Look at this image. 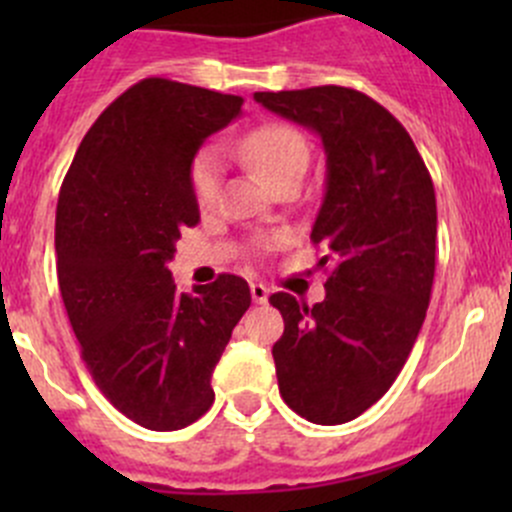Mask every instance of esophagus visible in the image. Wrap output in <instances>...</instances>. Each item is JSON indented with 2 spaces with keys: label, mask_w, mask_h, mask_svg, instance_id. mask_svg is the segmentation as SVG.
I'll list each match as a JSON object with an SVG mask.
<instances>
[{
  "label": "esophagus",
  "mask_w": 512,
  "mask_h": 512,
  "mask_svg": "<svg viewBox=\"0 0 512 512\" xmlns=\"http://www.w3.org/2000/svg\"><path fill=\"white\" fill-rule=\"evenodd\" d=\"M250 292H252V299H255L257 304H265L267 297H270V289L262 285V282H252Z\"/></svg>",
  "instance_id": "34e87169"
}]
</instances>
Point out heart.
<instances>
[{"label": "heart", "mask_w": 512, "mask_h": 512, "mask_svg": "<svg viewBox=\"0 0 512 512\" xmlns=\"http://www.w3.org/2000/svg\"><path fill=\"white\" fill-rule=\"evenodd\" d=\"M240 153L270 188L287 180H302L309 165V143L289 123H265L240 141ZM223 175V153L218 146H205L190 160V190L198 205H210L218 195Z\"/></svg>", "instance_id": "1"}]
</instances>
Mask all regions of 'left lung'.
I'll list each match as a JSON object with an SVG mask.
<instances>
[{
	"mask_svg": "<svg viewBox=\"0 0 512 512\" xmlns=\"http://www.w3.org/2000/svg\"><path fill=\"white\" fill-rule=\"evenodd\" d=\"M255 101L319 133L327 193L309 240L327 255V297L277 292L285 334L272 347L285 404L322 426L374 406L404 369L431 302L436 193L406 128L347 86L257 91Z\"/></svg>",
	"mask_w": 512,
	"mask_h": 512,
	"instance_id": "1",
	"label": "left lung"
}]
</instances>
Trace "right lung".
<instances>
[{
	"label": "right lung",
	"instance_id": "add662e5",
	"mask_svg": "<svg viewBox=\"0 0 512 512\" xmlns=\"http://www.w3.org/2000/svg\"><path fill=\"white\" fill-rule=\"evenodd\" d=\"M242 98L170 79L123 91L81 141L56 205V272L81 359L138 426L178 431L213 406L210 376L250 287L220 275L175 292L168 262L198 225L190 160Z\"/></svg>",
	"mask_w": 512,
	"mask_h": 512
}]
</instances>
